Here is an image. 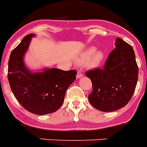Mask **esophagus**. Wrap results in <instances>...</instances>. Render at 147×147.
<instances>
[{
    "instance_id": "1",
    "label": "esophagus",
    "mask_w": 147,
    "mask_h": 147,
    "mask_svg": "<svg viewBox=\"0 0 147 147\" xmlns=\"http://www.w3.org/2000/svg\"><path fill=\"white\" fill-rule=\"evenodd\" d=\"M82 76H83L82 72L81 70H79L77 72V75H76V78H77V79H80V78H81Z\"/></svg>"
}]
</instances>
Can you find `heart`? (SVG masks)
<instances>
[{
    "label": "heart",
    "instance_id": "heart-1",
    "mask_svg": "<svg viewBox=\"0 0 147 147\" xmlns=\"http://www.w3.org/2000/svg\"><path fill=\"white\" fill-rule=\"evenodd\" d=\"M105 59V54L102 51H96V48L90 47L80 56L79 61L85 62L87 61L88 67L95 68L102 64Z\"/></svg>",
    "mask_w": 147,
    "mask_h": 147
}]
</instances>
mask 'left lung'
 Listing matches in <instances>:
<instances>
[{
	"label": "left lung",
	"mask_w": 147,
	"mask_h": 147,
	"mask_svg": "<svg viewBox=\"0 0 147 147\" xmlns=\"http://www.w3.org/2000/svg\"><path fill=\"white\" fill-rule=\"evenodd\" d=\"M115 46L102 68L85 72L93 85L88 100L103 112H112L127 105L137 85L138 67L133 49L120 38L116 40Z\"/></svg>",
	"instance_id": "obj_1"
}]
</instances>
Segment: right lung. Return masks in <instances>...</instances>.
<instances>
[{
  "mask_svg": "<svg viewBox=\"0 0 147 147\" xmlns=\"http://www.w3.org/2000/svg\"><path fill=\"white\" fill-rule=\"evenodd\" d=\"M33 34L26 35L10 54L8 80L18 102L28 112L37 115L54 113L62 106L67 88L76 80V70L45 69L32 73L23 63Z\"/></svg>",
  "mask_w": 147,
  "mask_h": 147,
  "instance_id": "obj_1",
  "label": "right lung"
}]
</instances>
